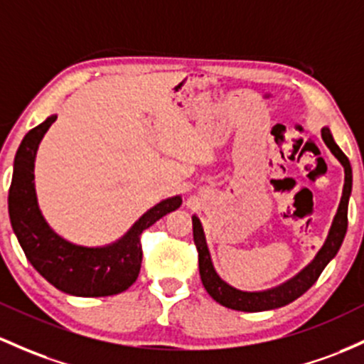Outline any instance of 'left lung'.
<instances>
[{"instance_id":"left-lung-1","label":"left lung","mask_w":364,"mask_h":364,"mask_svg":"<svg viewBox=\"0 0 364 364\" xmlns=\"http://www.w3.org/2000/svg\"><path fill=\"white\" fill-rule=\"evenodd\" d=\"M321 138L326 143L331 154L344 166V191H342L341 205H338L337 215H335L333 225L330 228V233L325 245L321 247V250L314 257V261L304 271H301L297 277L290 279V282L283 283V285H279L273 290H266V292H242V290L230 287L215 273L213 261H210L209 249H207L205 237H203L200 221H198L197 215L191 218V221H193V242L198 250V269H200L202 283L205 287L207 294L221 306L230 307V309L235 311H245V313H259V311L277 309V307L290 304V302L301 297L302 294H306L316 283V279L323 273L325 266L328 264L331 259L335 257V254L338 252V249H341L347 231V205H349V195L350 188H353V169H350L349 159L346 157L344 151L338 149V145L331 138L330 129L325 127L321 131Z\"/></svg>"}]
</instances>
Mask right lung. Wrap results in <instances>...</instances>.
I'll list each match as a JSON object with an SVG mask.
<instances>
[{
    "instance_id": "right-lung-1",
    "label": "right lung",
    "mask_w": 364,
    "mask_h": 364,
    "mask_svg": "<svg viewBox=\"0 0 364 364\" xmlns=\"http://www.w3.org/2000/svg\"><path fill=\"white\" fill-rule=\"evenodd\" d=\"M51 115L20 143L8 191L10 221L23 254L34 269L62 292L77 297L121 294L136 282L141 267V233L181 205V197L162 200L127 231L122 240L102 249L74 245L58 237L38 207L34 190V159L39 141L55 122Z\"/></svg>"
}]
</instances>
